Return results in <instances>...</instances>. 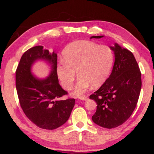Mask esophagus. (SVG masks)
<instances>
[{
    "mask_svg": "<svg viewBox=\"0 0 154 154\" xmlns=\"http://www.w3.org/2000/svg\"><path fill=\"white\" fill-rule=\"evenodd\" d=\"M79 99L81 100H87L89 99V98H88L87 96L85 95H82V96H80L79 97Z\"/></svg>",
    "mask_w": 154,
    "mask_h": 154,
    "instance_id": "obj_1",
    "label": "esophagus"
}]
</instances>
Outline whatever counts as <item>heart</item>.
<instances>
[{"label": "heart", "mask_w": 154, "mask_h": 154, "mask_svg": "<svg viewBox=\"0 0 154 154\" xmlns=\"http://www.w3.org/2000/svg\"><path fill=\"white\" fill-rule=\"evenodd\" d=\"M63 59L57 67V77L64 89L71 90L77 71L79 77L74 94L79 96L91 85L99 87L106 80L112 67L114 55L108 45L79 40L64 49Z\"/></svg>", "instance_id": "obj_1"}]
</instances>
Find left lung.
I'll return each mask as SVG.
<instances>
[{
	"label": "left lung",
	"instance_id": "left-lung-1",
	"mask_svg": "<svg viewBox=\"0 0 154 154\" xmlns=\"http://www.w3.org/2000/svg\"><path fill=\"white\" fill-rule=\"evenodd\" d=\"M103 37L93 35L91 39ZM110 48L115 57L112 73L89 97L97 104L93 121L109 129L122 125L132 115L142 87L141 72L133 54L118 44Z\"/></svg>",
	"mask_w": 154,
	"mask_h": 154
}]
</instances>
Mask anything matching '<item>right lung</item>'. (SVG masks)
Here are the masks:
<instances>
[{"label": "right lung", "mask_w": 154, "mask_h": 154, "mask_svg": "<svg viewBox=\"0 0 154 154\" xmlns=\"http://www.w3.org/2000/svg\"><path fill=\"white\" fill-rule=\"evenodd\" d=\"M44 59L52 65L49 77L38 79L32 75L31 65ZM57 54L42 45L29 49L20 60L16 71V87L20 104L28 119L40 128L54 130L63 125L70 116L75 99H60L67 92L59 84Z\"/></svg>", "instance_id": "right-lung-1"}]
</instances>
